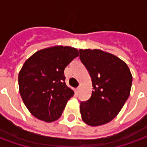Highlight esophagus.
Listing matches in <instances>:
<instances>
[{
    "instance_id": "1",
    "label": "esophagus",
    "mask_w": 147,
    "mask_h": 147,
    "mask_svg": "<svg viewBox=\"0 0 147 147\" xmlns=\"http://www.w3.org/2000/svg\"><path fill=\"white\" fill-rule=\"evenodd\" d=\"M80 90H81V86H78V87H77L76 88V91H77V93H79L80 91Z\"/></svg>"
}]
</instances>
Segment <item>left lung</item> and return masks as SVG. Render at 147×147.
Returning <instances> with one entry per match:
<instances>
[{
    "mask_svg": "<svg viewBox=\"0 0 147 147\" xmlns=\"http://www.w3.org/2000/svg\"><path fill=\"white\" fill-rule=\"evenodd\" d=\"M80 58L92 80L90 98L80 103L83 120L99 126L114 119L128 98L132 76L120 58L100 49H80Z\"/></svg>",
    "mask_w": 147,
    "mask_h": 147,
    "instance_id": "obj_1",
    "label": "left lung"
}]
</instances>
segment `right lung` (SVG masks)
<instances>
[{
    "instance_id": "1",
    "label": "right lung",
    "mask_w": 147,
    "mask_h": 147,
    "mask_svg": "<svg viewBox=\"0 0 147 147\" xmlns=\"http://www.w3.org/2000/svg\"><path fill=\"white\" fill-rule=\"evenodd\" d=\"M79 51L70 46L43 49L25 61L19 73L20 94L34 117L45 122L61 117L74 91L64 82V71Z\"/></svg>"
}]
</instances>
